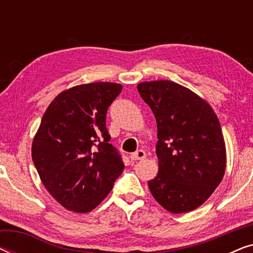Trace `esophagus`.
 Here are the masks:
<instances>
[{"label": "esophagus", "instance_id": "obj_1", "mask_svg": "<svg viewBox=\"0 0 253 253\" xmlns=\"http://www.w3.org/2000/svg\"><path fill=\"white\" fill-rule=\"evenodd\" d=\"M146 158V153H145L144 150H138L137 152H134L130 155L131 160L136 161V160H143V159Z\"/></svg>", "mask_w": 253, "mask_h": 253}]
</instances>
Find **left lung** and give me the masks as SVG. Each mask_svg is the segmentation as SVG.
I'll list each match as a JSON object with an SVG mask.
<instances>
[{
	"label": "left lung",
	"mask_w": 253,
	"mask_h": 253,
	"mask_svg": "<svg viewBox=\"0 0 253 253\" xmlns=\"http://www.w3.org/2000/svg\"><path fill=\"white\" fill-rule=\"evenodd\" d=\"M137 88L158 123L159 172L148 181L151 193L171 213L196 210L224 175L219 120L205 100L174 82H145Z\"/></svg>",
	"instance_id": "left-lung-1"
}]
</instances>
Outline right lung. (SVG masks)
I'll return each mask as SVG.
<instances>
[{"label": "right lung", "mask_w": 253, "mask_h": 253, "mask_svg": "<svg viewBox=\"0 0 253 253\" xmlns=\"http://www.w3.org/2000/svg\"><path fill=\"white\" fill-rule=\"evenodd\" d=\"M122 91L115 83L75 86L55 98L33 139L41 182L64 209L87 213L113 189L124 164L109 144L108 107Z\"/></svg>", "instance_id": "right-lung-1"}]
</instances>
